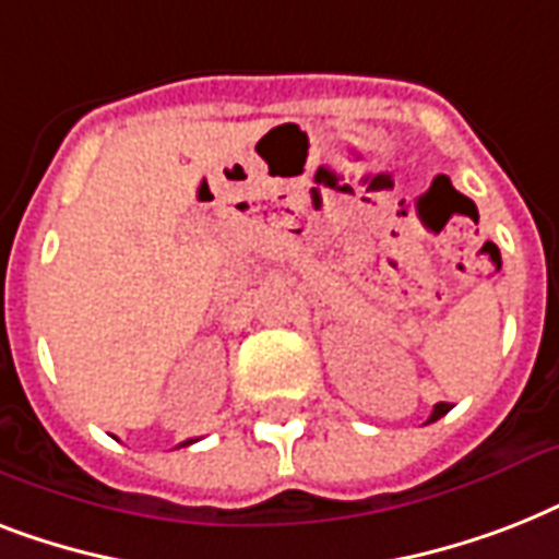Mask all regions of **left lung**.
Returning a JSON list of instances; mask_svg holds the SVG:
<instances>
[{"label":"left lung","mask_w":559,"mask_h":559,"mask_svg":"<svg viewBox=\"0 0 559 559\" xmlns=\"http://www.w3.org/2000/svg\"><path fill=\"white\" fill-rule=\"evenodd\" d=\"M447 412H450V403H438V406L432 408V415H429V420H426V424H435V420L447 415Z\"/></svg>","instance_id":"obj_1"}]
</instances>
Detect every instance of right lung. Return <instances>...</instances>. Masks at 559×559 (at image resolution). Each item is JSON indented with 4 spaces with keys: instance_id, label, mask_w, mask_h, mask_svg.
I'll use <instances>...</instances> for the list:
<instances>
[{
    "instance_id": "add662e5",
    "label": "right lung",
    "mask_w": 559,
    "mask_h": 559,
    "mask_svg": "<svg viewBox=\"0 0 559 559\" xmlns=\"http://www.w3.org/2000/svg\"><path fill=\"white\" fill-rule=\"evenodd\" d=\"M188 443H193V441H186V443H182V447H188Z\"/></svg>"
}]
</instances>
